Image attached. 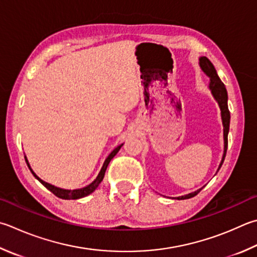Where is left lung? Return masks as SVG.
Here are the masks:
<instances>
[{
	"label": "left lung",
	"mask_w": 257,
	"mask_h": 257,
	"mask_svg": "<svg viewBox=\"0 0 257 257\" xmlns=\"http://www.w3.org/2000/svg\"><path fill=\"white\" fill-rule=\"evenodd\" d=\"M199 66L201 70L205 72V74L209 77L210 81H209V89L211 91L212 96L216 99L217 103H218V106L220 108V115H221V120H222V127H224V154H222V159L220 161V164L218 167V170L220 167L224 163V160L226 157V152H227V145H228V132H229V123H230V113L228 109V104H227V100H228V95H227V90L225 85L222 84V81L217 75V71L215 69L214 65L211 64V61L208 59L207 57H200L199 58ZM202 188L198 189L197 191H193L191 193H188V195L181 196V197H177L176 199L178 200H183V199H189V198L195 197L196 195L200 192Z\"/></svg>",
	"instance_id": "left-lung-1"
}]
</instances>
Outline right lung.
<instances>
[{
  "mask_svg": "<svg viewBox=\"0 0 257 257\" xmlns=\"http://www.w3.org/2000/svg\"><path fill=\"white\" fill-rule=\"evenodd\" d=\"M122 147H123V144L118 145L117 148H115V149L113 150V151L109 153V156H108L107 158H106L105 162H104V164H103V167H101V169H100L98 176L96 177L95 180H94L93 182H91L90 185L86 186V187H84V188H80V189H74V190H67V189L58 188V187H55V186L50 185V183H48V182H46V181L41 180V179L39 178L35 172H33V170H32L31 167H30V164H29V162H28L27 157H24V158H26V162H27V164H28V167H29V169H30V171L32 172L33 176H35V178L38 179V180L40 181V182L42 183V185L48 189V190H50V191L53 193V195L57 196L58 198H61V199H68V200H70V199H79V198H83V197H86V196L90 195V193L93 192V191H95V189L99 186V183H100L101 181H103L104 176H105V171H106V169H107V166L109 164L110 160H112V159L116 156V154H117V152L119 151V149L122 148Z\"/></svg>",
  "mask_w": 257,
  "mask_h": 257,
  "instance_id": "add662e5",
  "label": "right lung"
}]
</instances>
